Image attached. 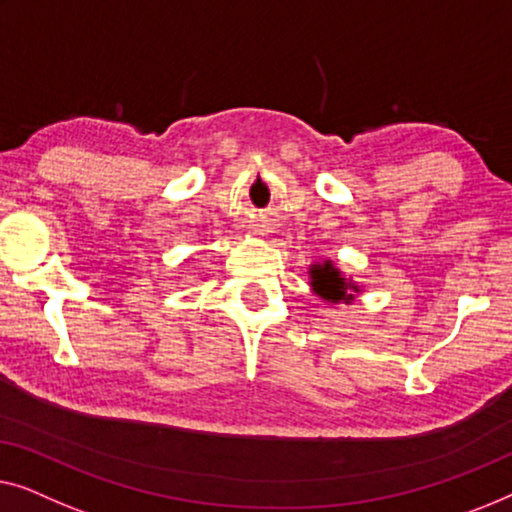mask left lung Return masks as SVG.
Wrapping results in <instances>:
<instances>
[{
    "label": "left lung",
    "instance_id": "8db88e82",
    "mask_svg": "<svg viewBox=\"0 0 512 512\" xmlns=\"http://www.w3.org/2000/svg\"><path fill=\"white\" fill-rule=\"evenodd\" d=\"M313 287L322 299L327 301H348L352 294H348V285L345 278L338 276L336 269H331V264H325L322 269H313Z\"/></svg>",
    "mask_w": 512,
    "mask_h": 512
}]
</instances>
